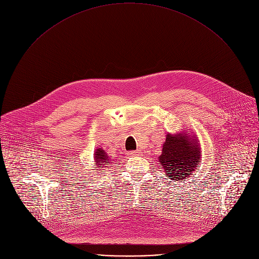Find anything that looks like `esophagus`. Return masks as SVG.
<instances>
[{"label": "esophagus", "mask_w": 259, "mask_h": 259, "mask_svg": "<svg viewBox=\"0 0 259 259\" xmlns=\"http://www.w3.org/2000/svg\"><path fill=\"white\" fill-rule=\"evenodd\" d=\"M141 152H140V150H136V151H132L130 154L132 155V156H137V155H139Z\"/></svg>", "instance_id": "esophagus-1"}]
</instances>
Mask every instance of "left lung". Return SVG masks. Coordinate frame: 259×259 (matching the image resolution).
I'll return each instance as SVG.
<instances>
[{
    "label": "left lung",
    "mask_w": 259,
    "mask_h": 259,
    "mask_svg": "<svg viewBox=\"0 0 259 259\" xmlns=\"http://www.w3.org/2000/svg\"><path fill=\"white\" fill-rule=\"evenodd\" d=\"M194 140L186 136L167 135L159 158L167 178L181 181L193 174L201 157L199 141Z\"/></svg>",
    "instance_id": "1"
}]
</instances>
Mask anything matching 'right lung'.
Segmentation results:
<instances>
[{
    "mask_svg": "<svg viewBox=\"0 0 259 259\" xmlns=\"http://www.w3.org/2000/svg\"><path fill=\"white\" fill-rule=\"evenodd\" d=\"M94 159H95V163H96L97 165H100V166H98V167H101V166L105 165L106 163H109V161H110L109 158L107 157L106 153H105L102 149L96 150Z\"/></svg>",
    "mask_w": 259,
    "mask_h": 259,
    "instance_id": "1",
    "label": "right lung"
}]
</instances>
